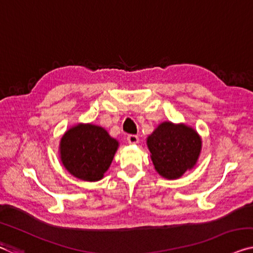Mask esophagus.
Masks as SVG:
<instances>
[{
    "instance_id": "1",
    "label": "esophagus",
    "mask_w": 253,
    "mask_h": 253,
    "mask_svg": "<svg viewBox=\"0 0 253 253\" xmlns=\"http://www.w3.org/2000/svg\"><path fill=\"white\" fill-rule=\"evenodd\" d=\"M127 141L129 144H137L138 143V136L137 135H128L127 136Z\"/></svg>"
}]
</instances>
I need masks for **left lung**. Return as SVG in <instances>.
Wrapping results in <instances>:
<instances>
[{"instance_id": "left-lung-1", "label": "left lung", "mask_w": 253, "mask_h": 253, "mask_svg": "<svg viewBox=\"0 0 253 253\" xmlns=\"http://www.w3.org/2000/svg\"><path fill=\"white\" fill-rule=\"evenodd\" d=\"M146 144L158 174L177 179L197 165L202 141L200 135L184 124L164 122L149 135Z\"/></svg>"}]
</instances>
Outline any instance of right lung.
<instances>
[{"instance_id": "1", "label": "right lung", "mask_w": 253, "mask_h": 253, "mask_svg": "<svg viewBox=\"0 0 253 253\" xmlns=\"http://www.w3.org/2000/svg\"><path fill=\"white\" fill-rule=\"evenodd\" d=\"M119 143L103 127L78 124L68 129L60 141V159L74 177L86 182L103 178Z\"/></svg>"}]
</instances>
